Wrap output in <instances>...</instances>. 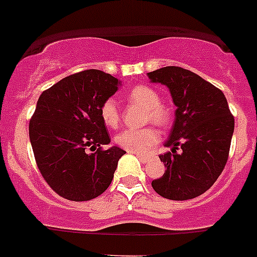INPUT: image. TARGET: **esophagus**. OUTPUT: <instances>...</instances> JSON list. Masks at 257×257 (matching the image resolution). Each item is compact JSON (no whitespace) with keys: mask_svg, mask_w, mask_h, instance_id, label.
Masks as SVG:
<instances>
[{"mask_svg":"<svg viewBox=\"0 0 257 257\" xmlns=\"http://www.w3.org/2000/svg\"><path fill=\"white\" fill-rule=\"evenodd\" d=\"M136 157L142 161L143 163H147L149 161V156H143V154H136Z\"/></svg>","mask_w":257,"mask_h":257,"instance_id":"esophagus-1","label":"esophagus"}]
</instances>
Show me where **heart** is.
Masks as SVG:
<instances>
[{
	"instance_id": "heart-1",
	"label": "heart",
	"mask_w": 257,
	"mask_h": 257,
	"mask_svg": "<svg viewBox=\"0 0 257 257\" xmlns=\"http://www.w3.org/2000/svg\"><path fill=\"white\" fill-rule=\"evenodd\" d=\"M128 103L145 108V121L153 122L160 126H167L171 119V113L167 106L161 104L160 94L145 85H138L127 92ZM100 118L106 127L114 128L119 123V110L114 99H106L100 105ZM161 134L156 127L149 126L144 128H127L115 136L118 147L131 153H145L160 142Z\"/></svg>"
}]
</instances>
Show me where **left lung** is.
I'll list each match as a JSON object with an SVG mask.
<instances>
[{
    "mask_svg": "<svg viewBox=\"0 0 257 257\" xmlns=\"http://www.w3.org/2000/svg\"><path fill=\"white\" fill-rule=\"evenodd\" d=\"M151 82L167 86L176 105L174 126L160 156L166 171L152 181L163 198L185 201L201 196L217 180L228 161L234 117L221 90L180 67L148 73ZM180 146L182 153L176 152Z\"/></svg>",
    "mask_w": 257,
    "mask_h": 257,
    "instance_id": "obj_1",
    "label": "left lung"
}]
</instances>
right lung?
I'll return each mask as SVG.
<instances>
[{
	"mask_svg": "<svg viewBox=\"0 0 257 257\" xmlns=\"http://www.w3.org/2000/svg\"><path fill=\"white\" fill-rule=\"evenodd\" d=\"M119 85L103 70L87 69L41 94L29 122V139L41 175L63 198L90 201L112 183L126 152L103 149L110 139L99 109Z\"/></svg>",
	"mask_w": 257,
	"mask_h": 257,
	"instance_id": "right-lung-1",
	"label": "right lung"
}]
</instances>
